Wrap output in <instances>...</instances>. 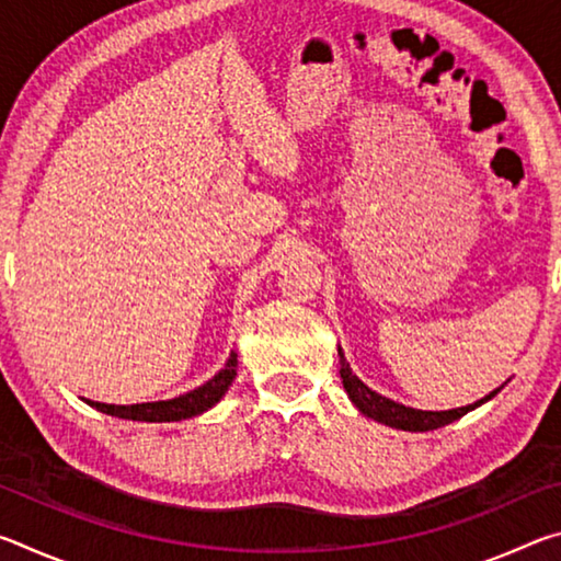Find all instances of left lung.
Wrapping results in <instances>:
<instances>
[{"label": "left lung", "instance_id": "1", "mask_svg": "<svg viewBox=\"0 0 561 561\" xmlns=\"http://www.w3.org/2000/svg\"><path fill=\"white\" fill-rule=\"evenodd\" d=\"M339 364H341V378H344L346 393L360 413L374 417V421H378V423L391 425V428H401V431H411V433L443 428V425L458 421V417H462L465 413L472 411V408H478L485 401H490V398L497 396V391H500V388H497V391H492L490 396L482 398V401L472 403V405L453 408V411H415V408H405L401 403L391 401V398L378 396L366 383H360L358 376L351 374V368L346 364L344 354H341V348H339Z\"/></svg>", "mask_w": 561, "mask_h": 561}]
</instances>
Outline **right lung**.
<instances>
[{
  "label": "right lung",
  "instance_id": "right-lung-1",
  "mask_svg": "<svg viewBox=\"0 0 561 561\" xmlns=\"http://www.w3.org/2000/svg\"><path fill=\"white\" fill-rule=\"evenodd\" d=\"M234 376H237V354H230V360H227L222 371L215 378H210L205 386L195 388V391H190L185 396L170 398V401L136 403V405H108V403H96V401H87V403L101 413L126 417V421H146V423L185 421V417L205 413L207 408H213L217 401H220V398L227 393V388L232 386Z\"/></svg>",
  "mask_w": 561,
  "mask_h": 561
}]
</instances>
